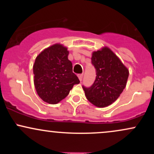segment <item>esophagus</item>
Masks as SVG:
<instances>
[{
  "label": "esophagus",
  "mask_w": 154,
  "mask_h": 154,
  "mask_svg": "<svg viewBox=\"0 0 154 154\" xmlns=\"http://www.w3.org/2000/svg\"><path fill=\"white\" fill-rule=\"evenodd\" d=\"M78 77H79V81H82V77H83V75L82 74H80V75H78Z\"/></svg>",
  "instance_id": "obj_1"
}]
</instances>
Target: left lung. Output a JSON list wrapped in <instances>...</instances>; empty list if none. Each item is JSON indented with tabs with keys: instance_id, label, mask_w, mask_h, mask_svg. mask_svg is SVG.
I'll return each instance as SVG.
<instances>
[{
	"instance_id": "1",
	"label": "left lung",
	"mask_w": 154,
	"mask_h": 154,
	"mask_svg": "<svg viewBox=\"0 0 154 154\" xmlns=\"http://www.w3.org/2000/svg\"><path fill=\"white\" fill-rule=\"evenodd\" d=\"M96 78L91 88L83 87L86 98L96 107L111 105L119 97L127 85L129 70L109 48L104 46L92 54Z\"/></svg>"
}]
</instances>
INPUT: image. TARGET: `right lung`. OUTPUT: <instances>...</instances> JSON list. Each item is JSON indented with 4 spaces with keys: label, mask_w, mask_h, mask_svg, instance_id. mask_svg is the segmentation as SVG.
<instances>
[{
    "label": "right lung",
    "mask_w": 154,
    "mask_h": 154,
    "mask_svg": "<svg viewBox=\"0 0 154 154\" xmlns=\"http://www.w3.org/2000/svg\"><path fill=\"white\" fill-rule=\"evenodd\" d=\"M68 55L66 47L56 43L44 49L35 59V88L39 97L48 103H59L69 95L74 85L79 83L72 72Z\"/></svg>",
    "instance_id": "obj_1"
}]
</instances>
